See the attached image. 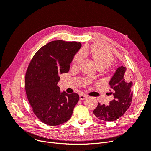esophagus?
Segmentation results:
<instances>
[{
    "label": "esophagus",
    "instance_id": "esophagus-1",
    "mask_svg": "<svg viewBox=\"0 0 151 151\" xmlns=\"http://www.w3.org/2000/svg\"><path fill=\"white\" fill-rule=\"evenodd\" d=\"M86 98H88V96H87V95L85 94L81 93V94L79 95V99H81V100H83V99H86Z\"/></svg>",
    "mask_w": 151,
    "mask_h": 151
}]
</instances>
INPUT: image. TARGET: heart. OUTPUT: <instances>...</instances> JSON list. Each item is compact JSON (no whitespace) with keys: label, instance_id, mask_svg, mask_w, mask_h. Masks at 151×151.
I'll return each instance as SVG.
<instances>
[{"label":"heart","instance_id":"obj_1","mask_svg":"<svg viewBox=\"0 0 151 151\" xmlns=\"http://www.w3.org/2000/svg\"><path fill=\"white\" fill-rule=\"evenodd\" d=\"M91 54L98 68L105 69L110 66L113 58L112 54L108 49L101 45H95L91 48ZM85 57V52L81 50L77 52L72 59L73 65H78Z\"/></svg>","mask_w":151,"mask_h":151}]
</instances>
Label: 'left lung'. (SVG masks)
I'll list each match as a JSON object with an SVG mask.
<instances>
[{"mask_svg": "<svg viewBox=\"0 0 151 151\" xmlns=\"http://www.w3.org/2000/svg\"><path fill=\"white\" fill-rule=\"evenodd\" d=\"M127 72L126 67H118L112 76L109 84L112 88L113 99L108 105L101 104L94 109V115L103 121H115L125 113L130 107L133 93L132 91V82Z\"/></svg>", "mask_w": 151, "mask_h": 151, "instance_id": "obj_1", "label": "left lung"}]
</instances>
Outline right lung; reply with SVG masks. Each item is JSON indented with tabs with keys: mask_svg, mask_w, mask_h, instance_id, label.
I'll list each match as a JSON object with an SVG mask.
<instances>
[{
	"mask_svg": "<svg viewBox=\"0 0 151 151\" xmlns=\"http://www.w3.org/2000/svg\"><path fill=\"white\" fill-rule=\"evenodd\" d=\"M81 47L77 42L56 40L44 45L29 63L25 77L27 97L35 115L50 126L70 119L79 95L61 91L59 75L69 70L70 64Z\"/></svg>",
	"mask_w": 151,
	"mask_h": 151,
	"instance_id": "add662e5",
	"label": "right lung"
}]
</instances>
